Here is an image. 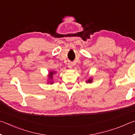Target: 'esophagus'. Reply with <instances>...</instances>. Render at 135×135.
<instances>
[{
  "label": "esophagus",
  "instance_id": "34e87169",
  "mask_svg": "<svg viewBox=\"0 0 135 135\" xmlns=\"http://www.w3.org/2000/svg\"><path fill=\"white\" fill-rule=\"evenodd\" d=\"M68 67L69 68V69H72L73 68V63L72 62H69L68 63Z\"/></svg>",
  "mask_w": 135,
  "mask_h": 135
}]
</instances>
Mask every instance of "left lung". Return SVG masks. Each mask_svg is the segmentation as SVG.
<instances>
[{
  "mask_svg": "<svg viewBox=\"0 0 135 135\" xmlns=\"http://www.w3.org/2000/svg\"><path fill=\"white\" fill-rule=\"evenodd\" d=\"M92 82H93V78H92L91 77V78H89L88 79H87L86 81V83H92Z\"/></svg>",
  "mask_w": 135,
  "mask_h": 135,
  "instance_id": "1",
  "label": "left lung"
}]
</instances>
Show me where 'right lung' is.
<instances>
[{
	"label": "right lung",
	"instance_id": "right-lung-1",
	"mask_svg": "<svg viewBox=\"0 0 135 135\" xmlns=\"http://www.w3.org/2000/svg\"><path fill=\"white\" fill-rule=\"evenodd\" d=\"M56 71H53V70H51L50 71L49 73V75H48V81H47V84H53L54 83V82L53 81V76L54 74H56Z\"/></svg>",
	"mask_w": 135,
	"mask_h": 135
}]
</instances>
